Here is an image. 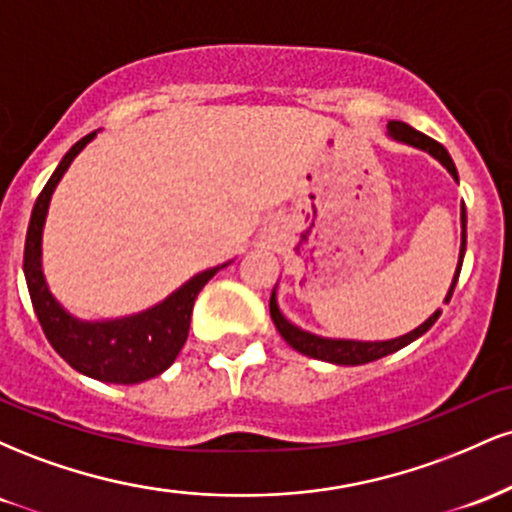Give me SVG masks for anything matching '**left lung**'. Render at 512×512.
Wrapping results in <instances>:
<instances>
[{
    "label": "left lung",
    "mask_w": 512,
    "mask_h": 512,
    "mask_svg": "<svg viewBox=\"0 0 512 512\" xmlns=\"http://www.w3.org/2000/svg\"><path fill=\"white\" fill-rule=\"evenodd\" d=\"M390 137H395L397 142H404L409 146H416V149H424L431 154L433 158H438L440 163H443L445 168H448V173L452 178L457 180V168L455 163H452V158L448 151H445L443 144H438L436 139L426 137V134L416 132L414 127L404 125V122H397L392 120L390 125ZM464 250H467V211H464V204H462V245H460V262H457V269H455V276H452V286L448 291V296H445V303L452 298V291H455L457 286V279H460V269H462V260H464ZM269 313H272V320L276 325V330H279L281 337L289 342V346H293L296 351H301V354L310 356V358H317V361H327V363H337V366H361V363H370V361H378V358H383L387 354H395V351L404 349V346L414 342V339H419L421 334H426L431 330L433 325H436V320L440 317V310H436L424 325L416 327L414 332L404 334V337H397V339H387V342H354V339H325V337H317V334H310L301 330V327L291 325L289 320H286L284 315H281L279 305H276V296L272 293V301H269Z\"/></svg>",
    "instance_id": "left-lung-1"
}]
</instances>
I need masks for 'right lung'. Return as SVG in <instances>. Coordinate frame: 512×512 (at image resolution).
Listing matches in <instances>:
<instances>
[{
    "label": "right lung",
    "mask_w": 512,
    "mask_h": 512,
    "mask_svg": "<svg viewBox=\"0 0 512 512\" xmlns=\"http://www.w3.org/2000/svg\"><path fill=\"white\" fill-rule=\"evenodd\" d=\"M93 137L96 132L86 134L64 154L60 166L50 175L48 185L35 199L26 233V248H23V272H26L33 310L52 349L88 378L103 380V383L134 385L161 375L175 361V356L187 342L197 293L204 289L211 276L219 272V267L192 276L185 286H180L166 301L154 305L146 313L122 317V320H76L52 298L43 269H40V240H43L48 204L64 170Z\"/></svg>",
    "instance_id": "obj_1"
}]
</instances>
